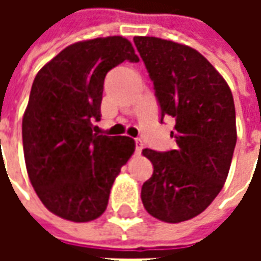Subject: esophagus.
<instances>
[{"label":"esophagus","mask_w":261,"mask_h":261,"mask_svg":"<svg viewBox=\"0 0 261 261\" xmlns=\"http://www.w3.org/2000/svg\"><path fill=\"white\" fill-rule=\"evenodd\" d=\"M142 148H144V144L140 138H136V153L137 155H140L142 151Z\"/></svg>","instance_id":"1"}]
</instances>
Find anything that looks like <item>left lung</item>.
<instances>
[{
    "label": "left lung",
    "instance_id": "1",
    "mask_svg": "<svg viewBox=\"0 0 261 261\" xmlns=\"http://www.w3.org/2000/svg\"><path fill=\"white\" fill-rule=\"evenodd\" d=\"M164 117L176 120L177 147L142 149L153 173L141 189L144 207L159 221L177 224L201 214L222 190L236 145L235 103L226 81L186 44L136 36Z\"/></svg>",
    "mask_w": 261,
    "mask_h": 261
}]
</instances>
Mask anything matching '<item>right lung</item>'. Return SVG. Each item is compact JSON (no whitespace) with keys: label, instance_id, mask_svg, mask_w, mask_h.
Returning <instances> with one entry per match:
<instances>
[{"label":"right lung","instance_id":"1","mask_svg":"<svg viewBox=\"0 0 261 261\" xmlns=\"http://www.w3.org/2000/svg\"><path fill=\"white\" fill-rule=\"evenodd\" d=\"M124 60L140 61L125 37L76 42L39 72L22 119L28 176L50 213L72 222L99 218L110 189L134 153L130 137L97 136L103 82Z\"/></svg>","mask_w":261,"mask_h":261}]
</instances>
